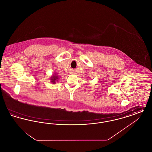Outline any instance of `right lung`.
I'll list each match as a JSON object with an SVG mask.
<instances>
[{"label": "right lung", "instance_id": "right-lung-1", "mask_svg": "<svg viewBox=\"0 0 152 152\" xmlns=\"http://www.w3.org/2000/svg\"><path fill=\"white\" fill-rule=\"evenodd\" d=\"M58 77H59L58 76V75H56V73H55L54 75L51 76V79H50L51 83H53V84H55L56 82L58 81Z\"/></svg>", "mask_w": 152, "mask_h": 152}]
</instances>
